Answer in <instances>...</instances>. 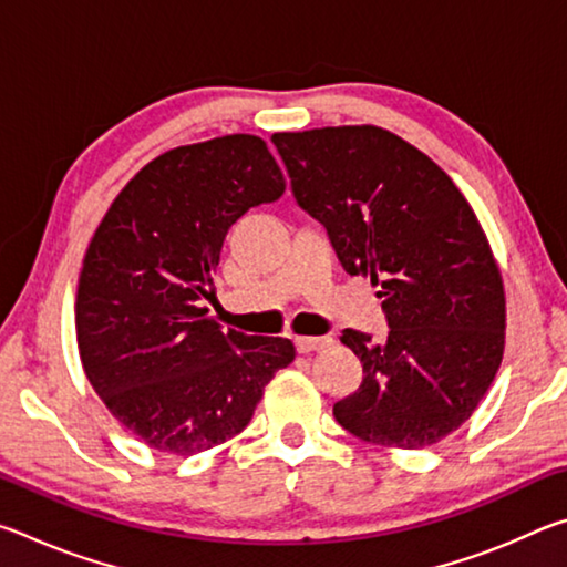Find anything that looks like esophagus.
I'll return each instance as SVG.
<instances>
[{
	"label": "esophagus",
	"instance_id": "1",
	"mask_svg": "<svg viewBox=\"0 0 567 567\" xmlns=\"http://www.w3.org/2000/svg\"><path fill=\"white\" fill-rule=\"evenodd\" d=\"M330 344H332L330 338H295V348L302 354L324 350V348H330Z\"/></svg>",
	"mask_w": 567,
	"mask_h": 567
}]
</instances>
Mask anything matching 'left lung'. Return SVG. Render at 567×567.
Returning <instances> with one entry per match:
<instances>
[{
  "label": "left lung",
  "instance_id": "1",
  "mask_svg": "<svg viewBox=\"0 0 567 567\" xmlns=\"http://www.w3.org/2000/svg\"><path fill=\"white\" fill-rule=\"evenodd\" d=\"M292 195L348 275H370L388 340L344 330L360 388L332 415L372 445L417 450L473 415L503 362L505 290L473 207L433 159L375 124L275 132Z\"/></svg>",
  "mask_w": 567,
  "mask_h": 567
}]
</instances>
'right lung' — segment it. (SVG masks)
<instances>
[{
    "mask_svg": "<svg viewBox=\"0 0 567 567\" xmlns=\"http://www.w3.org/2000/svg\"><path fill=\"white\" fill-rule=\"evenodd\" d=\"M282 192L265 140L225 134L152 159L92 237L74 305L82 368L159 453L195 455L243 433L295 360L290 340L225 332L205 307L227 229Z\"/></svg>",
    "mask_w": 567,
    "mask_h": 567,
    "instance_id": "right-lung-1",
    "label": "right lung"
}]
</instances>
